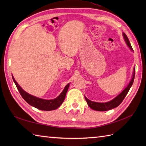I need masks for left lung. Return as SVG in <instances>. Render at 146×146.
I'll return each mask as SVG.
<instances>
[{"mask_svg":"<svg viewBox=\"0 0 146 146\" xmlns=\"http://www.w3.org/2000/svg\"><path fill=\"white\" fill-rule=\"evenodd\" d=\"M123 38L125 39L126 44H127L129 48L131 49L132 51H133V49L131 45V43L129 42V40L127 38V36H126L125 33H123ZM135 68L134 67L132 79L131 81H130V83H129L127 86V87L123 90L121 92L120 94L117 96V97H116L115 98H113V100H111L110 102H105V103H99V102H92L91 100H88V99L85 96V100L86 102H87V104L88 106L90 107L92 109L97 110V111H107L108 110L112 109V108H114L119 106V105L122 103V102L123 100V99H124L125 96L127 95V94L130 88H131V87L133 84V82H134V77H135Z\"/></svg>","mask_w":146,"mask_h":146,"instance_id":"obj_1","label":"left lung"}]
</instances>
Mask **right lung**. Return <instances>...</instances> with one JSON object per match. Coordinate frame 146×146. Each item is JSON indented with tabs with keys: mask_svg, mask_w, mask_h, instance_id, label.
<instances>
[{
	"mask_svg": "<svg viewBox=\"0 0 146 146\" xmlns=\"http://www.w3.org/2000/svg\"><path fill=\"white\" fill-rule=\"evenodd\" d=\"M12 79H13V81L15 83V85H16L18 91L19 92L22 97L24 99V100L27 103H28L31 106L38 108L39 110L46 111L56 109L63 104L65 97H66V92L70 86V83H68L64 87L63 91L61 93V94L57 98L52 99V100H45V99L39 98L27 94V92L24 91L23 88L18 85V83L15 80L13 76H12Z\"/></svg>",
	"mask_w": 146,
	"mask_h": 146,
	"instance_id": "1",
	"label": "right lung"
}]
</instances>
